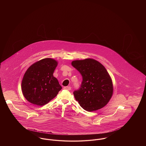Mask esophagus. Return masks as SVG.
Here are the masks:
<instances>
[{
	"label": "esophagus",
	"mask_w": 146,
	"mask_h": 146,
	"mask_svg": "<svg viewBox=\"0 0 146 146\" xmlns=\"http://www.w3.org/2000/svg\"><path fill=\"white\" fill-rule=\"evenodd\" d=\"M65 90H71V87L70 86H64L63 88Z\"/></svg>",
	"instance_id": "esophagus-1"
}]
</instances>
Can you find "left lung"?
Here are the masks:
<instances>
[{"label": "left lung", "mask_w": 146, "mask_h": 146, "mask_svg": "<svg viewBox=\"0 0 146 146\" xmlns=\"http://www.w3.org/2000/svg\"><path fill=\"white\" fill-rule=\"evenodd\" d=\"M72 65L83 77L80 88L73 92L76 101L86 111L103 108L108 103L113 92L111 78L105 67L92 58L75 60Z\"/></svg>", "instance_id": "obj_1"}]
</instances>
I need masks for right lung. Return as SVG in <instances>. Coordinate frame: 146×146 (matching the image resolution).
<instances>
[{
  "mask_svg": "<svg viewBox=\"0 0 146 146\" xmlns=\"http://www.w3.org/2000/svg\"><path fill=\"white\" fill-rule=\"evenodd\" d=\"M57 61L46 58L31 65L21 83L23 95L32 104L44 106L57 96L62 87L53 76Z\"/></svg>",
  "mask_w": 146,
  "mask_h": 146,
  "instance_id": "obj_1",
  "label": "right lung"
}]
</instances>
